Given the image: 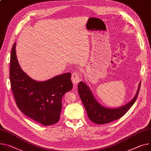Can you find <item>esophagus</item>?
Wrapping results in <instances>:
<instances>
[{"label": "esophagus", "mask_w": 151, "mask_h": 151, "mask_svg": "<svg viewBox=\"0 0 151 151\" xmlns=\"http://www.w3.org/2000/svg\"><path fill=\"white\" fill-rule=\"evenodd\" d=\"M81 80L80 78V75L78 71L74 72L72 74V77H71V80L72 82L74 85H76Z\"/></svg>", "instance_id": "obj_1"}]
</instances>
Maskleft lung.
<instances>
[{
	"label": "left lung",
	"instance_id": "obj_1",
	"mask_svg": "<svg viewBox=\"0 0 151 151\" xmlns=\"http://www.w3.org/2000/svg\"><path fill=\"white\" fill-rule=\"evenodd\" d=\"M140 85L141 83L139 84L136 95L132 100L122 107L113 109L101 106L96 100L85 83L80 82L78 83V91L89 120L96 124H104L119 119L127 112L137 99Z\"/></svg>",
	"mask_w": 151,
	"mask_h": 151
}]
</instances>
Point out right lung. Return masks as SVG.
Returning a JSON list of instances; mask_svg holds the SVG:
<instances>
[{
    "label": "right lung",
    "mask_w": 151,
    "mask_h": 151,
    "mask_svg": "<svg viewBox=\"0 0 151 151\" xmlns=\"http://www.w3.org/2000/svg\"><path fill=\"white\" fill-rule=\"evenodd\" d=\"M15 43L11 52L9 78L11 88L19 109L32 120L43 126L58 122L62 97L73 87L71 74L65 73L38 82L21 69L16 52Z\"/></svg>",
    "instance_id": "right-lung-1"
}]
</instances>
